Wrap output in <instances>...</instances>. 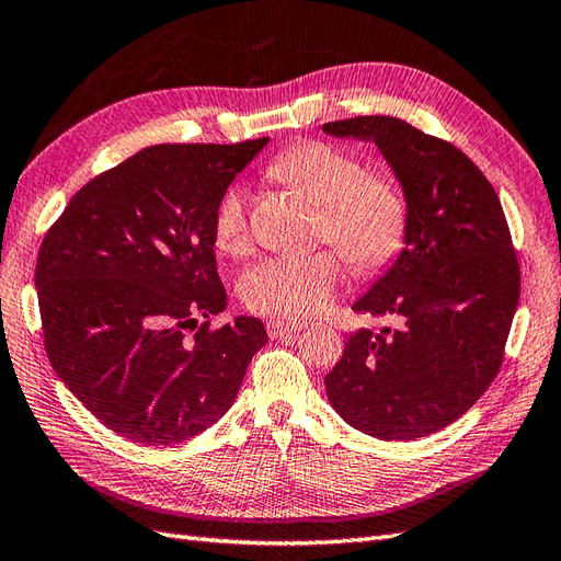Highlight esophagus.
Returning a JSON list of instances; mask_svg holds the SVG:
<instances>
[{"label": "esophagus", "mask_w": 561, "mask_h": 561, "mask_svg": "<svg viewBox=\"0 0 561 561\" xmlns=\"http://www.w3.org/2000/svg\"><path fill=\"white\" fill-rule=\"evenodd\" d=\"M300 329H302L300 322H284V319H270L267 322L270 339H286V335H294Z\"/></svg>", "instance_id": "obj_1"}]
</instances>
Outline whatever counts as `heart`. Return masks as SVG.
I'll return each mask as SVG.
<instances>
[{
  "mask_svg": "<svg viewBox=\"0 0 561 561\" xmlns=\"http://www.w3.org/2000/svg\"><path fill=\"white\" fill-rule=\"evenodd\" d=\"M270 173L319 206L317 237L355 267L376 270L402 249L409 226L402 187L371 175L352 152L310 140L275 159ZM214 239L230 255L249 244L247 197L239 187H230L216 206ZM339 284L341 265L322 251L255 263L242 275L239 291L253 312L302 319L322 312Z\"/></svg>",
  "mask_w": 561,
  "mask_h": 561,
  "instance_id": "b5f03b06",
  "label": "heart"
}]
</instances>
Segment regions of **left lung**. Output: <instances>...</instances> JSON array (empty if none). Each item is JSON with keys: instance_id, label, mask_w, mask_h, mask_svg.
<instances>
[{"instance_id": "obj_1", "label": "left lung", "mask_w": 561, "mask_h": 561, "mask_svg": "<svg viewBox=\"0 0 561 561\" xmlns=\"http://www.w3.org/2000/svg\"><path fill=\"white\" fill-rule=\"evenodd\" d=\"M333 138L376 142L409 204L404 249L352 310L397 327L350 333L327 397L364 435L409 442L460 419L486 392L519 302L503 206L451 142L397 117L329 122Z\"/></svg>"}]
</instances>
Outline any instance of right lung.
I'll list each match as a JSON object with an SVG mask.
<instances>
[{
	"label": "right lung",
	"mask_w": 561,
	"mask_h": 561,
	"mask_svg": "<svg viewBox=\"0 0 561 561\" xmlns=\"http://www.w3.org/2000/svg\"><path fill=\"white\" fill-rule=\"evenodd\" d=\"M267 140L140 150L79 190L44 237L35 284L46 355L119 437H197L232 407L267 343L255 317L209 331L228 308L216 206Z\"/></svg>",
	"instance_id": "obj_1"
}]
</instances>
